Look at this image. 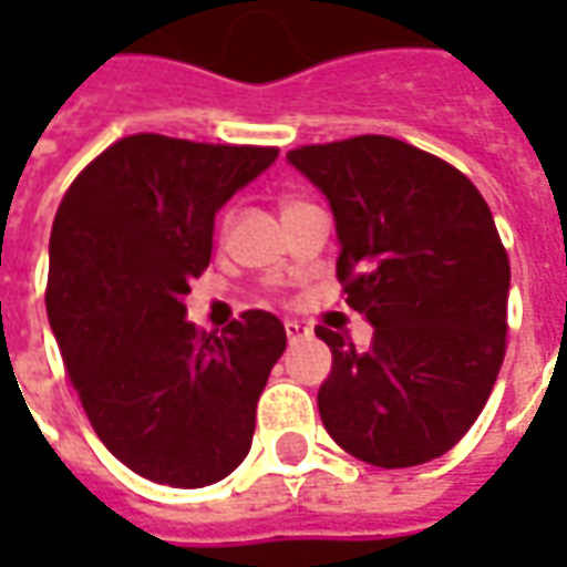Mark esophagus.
I'll return each instance as SVG.
<instances>
[{
	"label": "esophagus",
	"instance_id": "34e87169",
	"mask_svg": "<svg viewBox=\"0 0 567 567\" xmlns=\"http://www.w3.org/2000/svg\"><path fill=\"white\" fill-rule=\"evenodd\" d=\"M285 337H288L291 343H297V340L309 337V328L307 324H300V321H285Z\"/></svg>",
	"mask_w": 567,
	"mask_h": 567
}]
</instances>
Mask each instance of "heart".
Instances as JSON below:
<instances>
[{
	"instance_id": "obj_1",
	"label": "heart",
	"mask_w": 567,
	"mask_h": 567,
	"mask_svg": "<svg viewBox=\"0 0 567 567\" xmlns=\"http://www.w3.org/2000/svg\"><path fill=\"white\" fill-rule=\"evenodd\" d=\"M285 206H291V203H285ZM227 224H230V218L224 215V218H221V234H224V230H227Z\"/></svg>"
}]
</instances>
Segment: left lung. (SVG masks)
Returning <instances> with one entry per match:
<instances>
[{
	"instance_id": "left-lung-1",
	"label": "left lung",
	"mask_w": 567,
	"mask_h": 567,
	"mask_svg": "<svg viewBox=\"0 0 567 567\" xmlns=\"http://www.w3.org/2000/svg\"><path fill=\"white\" fill-rule=\"evenodd\" d=\"M328 197L346 303L373 324L358 352L331 328L319 413L377 467L450 452L483 413L507 349L511 260L486 199L452 163L392 136L288 151Z\"/></svg>"
}]
</instances>
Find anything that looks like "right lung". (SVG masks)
Segmentation results:
<instances>
[{
    "instance_id": "obj_1",
    "label": "right lung",
    "mask_w": 567,
    "mask_h": 567,
    "mask_svg": "<svg viewBox=\"0 0 567 567\" xmlns=\"http://www.w3.org/2000/svg\"><path fill=\"white\" fill-rule=\"evenodd\" d=\"M276 157L136 133L93 157L56 209L44 303L69 380L105 450L163 486H212L246 458L285 352L264 309L221 333L185 319L215 212Z\"/></svg>"
}]
</instances>
